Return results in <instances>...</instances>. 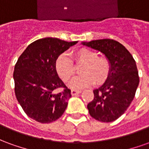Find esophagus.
I'll return each mask as SVG.
<instances>
[{
  "label": "esophagus",
  "mask_w": 149,
  "mask_h": 149,
  "mask_svg": "<svg viewBox=\"0 0 149 149\" xmlns=\"http://www.w3.org/2000/svg\"><path fill=\"white\" fill-rule=\"evenodd\" d=\"M81 91L80 90H75V89H72L71 90V94L72 96H74V95H77V94L81 93Z\"/></svg>",
  "instance_id": "obj_1"
}]
</instances>
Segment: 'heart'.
I'll list each match as a JSON object with an SVG mask.
<instances>
[{"instance_id": "b5f03b06", "label": "heart", "mask_w": 149, "mask_h": 149, "mask_svg": "<svg viewBox=\"0 0 149 149\" xmlns=\"http://www.w3.org/2000/svg\"><path fill=\"white\" fill-rule=\"evenodd\" d=\"M73 60L77 65H82L81 74L73 79L68 86L73 89H81L90 86L95 82L102 83L108 77L110 63L105 56H99L95 51L82 48L73 54ZM56 69L63 81L68 82L74 77L75 68L72 60L67 54H61L56 61Z\"/></svg>"}]
</instances>
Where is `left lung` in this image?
<instances>
[{"instance_id":"left-lung-1","label":"left lung","mask_w":149,"mask_h":149,"mask_svg":"<svg viewBox=\"0 0 149 149\" xmlns=\"http://www.w3.org/2000/svg\"><path fill=\"white\" fill-rule=\"evenodd\" d=\"M81 44L102 52L110 63L105 82L93 90V100L88 104V112L99 121H114L125 113L135 97L140 81L136 61L125 46L114 40Z\"/></svg>"}]
</instances>
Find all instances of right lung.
I'll list each match as a JSON object with an SVG mask.
<instances>
[{
    "mask_svg": "<svg viewBox=\"0 0 149 149\" xmlns=\"http://www.w3.org/2000/svg\"><path fill=\"white\" fill-rule=\"evenodd\" d=\"M77 41L45 37L31 43L18 58L13 72L15 94L24 112L40 123H51L62 116L72 97L56 69L61 53ZM62 87L61 93L54 90Z\"/></svg>",
    "mask_w": 149,
    "mask_h": 149,
    "instance_id": "1",
    "label": "right lung"
}]
</instances>
